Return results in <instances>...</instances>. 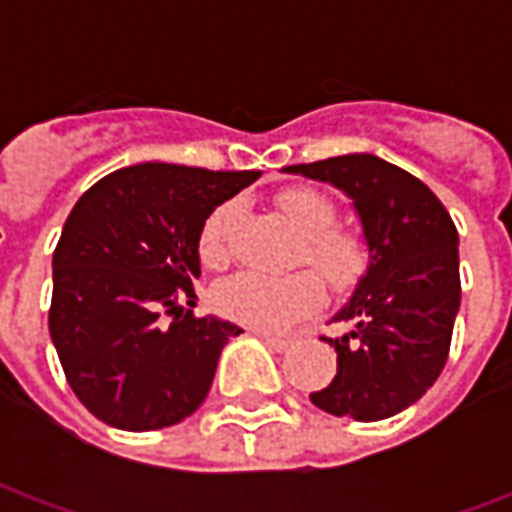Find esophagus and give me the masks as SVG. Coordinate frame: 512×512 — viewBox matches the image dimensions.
<instances>
[{"instance_id": "esophagus-1", "label": "esophagus", "mask_w": 512, "mask_h": 512, "mask_svg": "<svg viewBox=\"0 0 512 512\" xmlns=\"http://www.w3.org/2000/svg\"><path fill=\"white\" fill-rule=\"evenodd\" d=\"M260 340H263L271 351H277V354L288 351L290 345H293V340H288V337H274V334H260Z\"/></svg>"}]
</instances>
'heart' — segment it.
I'll return each mask as SVG.
<instances>
[{
  "label": "heart",
  "instance_id": "b5f03b06",
  "mask_svg": "<svg viewBox=\"0 0 512 512\" xmlns=\"http://www.w3.org/2000/svg\"><path fill=\"white\" fill-rule=\"evenodd\" d=\"M274 205L285 216V222L299 233L293 263H307L315 268L323 282L337 293L359 285V279L365 277L370 266V249L362 233L334 224L337 208L326 194L310 186H290L279 191ZM235 213V202H222L205 216L197 235L202 266H227ZM321 296V280L312 271H290L279 277L241 271L216 285L213 307L235 323H244L260 332H279L307 318L321 304Z\"/></svg>",
  "mask_w": 512,
  "mask_h": 512
}]
</instances>
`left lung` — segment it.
<instances>
[{"label": "left lung", "mask_w": 512, "mask_h": 512, "mask_svg": "<svg viewBox=\"0 0 512 512\" xmlns=\"http://www.w3.org/2000/svg\"><path fill=\"white\" fill-rule=\"evenodd\" d=\"M285 172L343 189L362 219L370 266L334 321L337 376L310 400L334 417L376 422L417 403L447 365L461 307L458 230L433 191L370 153L293 164Z\"/></svg>", "instance_id": "8db88e82"}]
</instances>
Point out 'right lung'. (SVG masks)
<instances>
[{
	"mask_svg": "<svg viewBox=\"0 0 512 512\" xmlns=\"http://www.w3.org/2000/svg\"><path fill=\"white\" fill-rule=\"evenodd\" d=\"M257 178L147 161L106 175L73 205L51 260L49 332L93 417L158 430L208 397L219 354L241 329L186 310L197 301V235L216 205Z\"/></svg>",
	"mask_w": 512,
	"mask_h": 512,
	"instance_id": "add662e5",
	"label": "right lung"
}]
</instances>
